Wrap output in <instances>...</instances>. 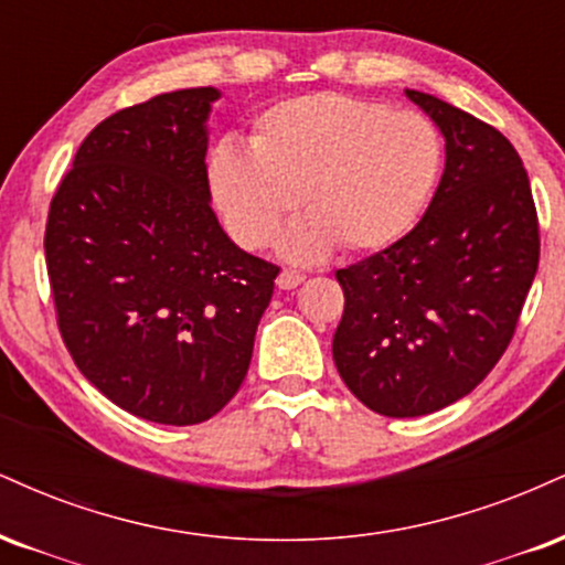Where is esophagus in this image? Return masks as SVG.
<instances>
[{
  "instance_id": "1",
  "label": "esophagus",
  "mask_w": 565,
  "mask_h": 565,
  "mask_svg": "<svg viewBox=\"0 0 565 565\" xmlns=\"http://www.w3.org/2000/svg\"><path fill=\"white\" fill-rule=\"evenodd\" d=\"M301 282H303V275L296 269H282L280 275H277V288L280 290H294Z\"/></svg>"
}]
</instances>
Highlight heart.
Masks as SVG:
<instances>
[{
  "label": "heart",
  "mask_w": 565,
  "mask_h": 565,
  "mask_svg": "<svg viewBox=\"0 0 565 565\" xmlns=\"http://www.w3.org/2000/svg\"><path fill=\"white\" fill-rule=\"evenodd\" d=\"M441 137L426 116L373 99L315 92L271 105L248 145L224 139L209 184L235 241L262 248L298 201L309 211L282 235L290 262H320L338 243L381 250L407 235L441 174Z\"/></svg>",
  "instance_id": "heart-1"
}]
</instances>
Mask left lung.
I'll use <instances>...</instances> for the list:
<instances>
[{
	"label": "left lung",
	"mask_w": 565,
	"mask_h": 565,
	"mask_svg": "<svg viewBox=\"0 0 565 565\" xmlns=\"http://www.w3.org/2000/svg\"><path fill=\"white\" fill-rule=\"evenodd\" d=\"M444 137V174L413 232L338 269L347 307L333 360L377 415L417 417L462 399L505 354L540 264L521 156L494 126L404 89Z\"/></svg>",
	"instance_id": "1"
}]
</instances>
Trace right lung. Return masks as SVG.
Segmentation results:
<instances>
[{
	"label": "right lung",
	"instance_id": "obj_1",
	"mask_svg": "<svg viewBox=\"0 0 565 565\" xmlns=\"http://www.w3.org/2000/svg\"><path fill=\"white\" fill-rule=\"evenodd\" d=\"M214 86L166 92L89 131L44 232L57 324L92 386L163 426L209 420L241 388L275 264L211 209Z\"/></svg>",
	"mask_w": 565,
	"mask_h": 565
}]
</instances>
